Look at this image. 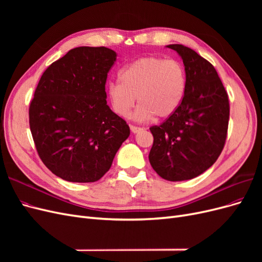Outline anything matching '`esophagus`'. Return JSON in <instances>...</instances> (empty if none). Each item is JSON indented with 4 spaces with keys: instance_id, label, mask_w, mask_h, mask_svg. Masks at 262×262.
Returning <instances> with one entry per match:
<instances>
[{
    "instance_id": "1",
    "label": "esophagus",
    "mask_w": 262,
    "mask_h": 262,
    "mask_svg": "<svg viewBox=\"0 0 262 262\" xmlns=\"http://www.w3.org/2000/svg\"><path fill=\"white\" fill-rule=\"evenodd\" d=\"M130 129L132 131V133H138V132L143 130V128H140V126H137V125H130Z\"/></svg>"
}]
</instances>
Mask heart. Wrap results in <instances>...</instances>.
Returning a JSON list of instances; mask_svg holds the SVG:
<instances>
[{"mask_svg":"<svg viewBox=\"0 0 262 262\" xmlns=\"http://www.w3.org/2000/svg\"><path fill=\"white\" fill-rule=\"evenodd\" d=\"M120 82L107 86V97L115 114L126 118L137 99L134 117L140 121L167 118L176 112L187 91L186 69L177 60L141 58L124 67Z\"/></svg>","mask_w":262,"mask_h":262,"instance_id":"heart-1","label":"heart"}]
</instances>
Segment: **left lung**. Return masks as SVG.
Returning a JSON list of instances; mask_svg holds the SVG:
<instances>
[{
	"label": "left lung",
	"mask_w": 262,
	"mask_h": 262,
	"mask_svg": "<svg viewBox=\"0 0 262 262\" xmlns=\"http://www.w3.org/2000/svg\"><path fill=\"white\" fill-rule=\"evenodd\" d=\"M167 47L184 61L187 91L176 112L149 128L154 141L148 160L162 178L181 181L201 175L221 155L227 137L229 101L208 60L182 45Z\"/></svg>",
	"instance_id": "8db88e82"
}]
</instances>
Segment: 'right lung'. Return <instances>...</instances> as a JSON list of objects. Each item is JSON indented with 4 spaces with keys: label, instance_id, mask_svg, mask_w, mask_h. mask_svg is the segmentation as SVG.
<instances>
[{
    "label": "right lung",
    "instance_id": "add662e5",
    "mask_svg": "<svg viewBox=\"0 0 262 262\" xmlns=\"http://www.w3.org/2000/svg\"><path fill=\"white\" fill-rule=\"evenodd\" d=\"M116 57L106 47L74 48L47 68L36 87L31 136L42 163L63 180H99L130 136L129 125L106 100Z\"/></svg>",
    "mask_w": 262,
    "mask_h": 262
}]
</instances>
